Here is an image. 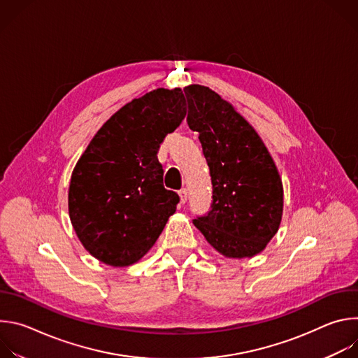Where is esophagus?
<instances>
[{
	"label": "esophagus",
	"instance_id": "1",
	"mask_svg": "<svg viewBox=\"0 0 358 358\" xmlns=\"http://www.w3.org/2000/svg\"><path fill=\"white\" fill-rule=\"evenodd\" d=\"M178 195H180L181 203H185L187 199H188V191H187V188H181V189L178 191Z\"/></svg>",
	"mask_w": 358,
	"mask_h": 358
}]
</instances>
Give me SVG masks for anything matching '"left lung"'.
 Wrapping results in <instances>:
<instances>
[{"label":"left lung","instance_id":"1","mask_svg":"<svg viewBox=\"0 0 358 358\" xmlns=\"http://www.w3.org/2000/svg\"><path fill=\"white\" fill-rule=\"evenodd\" d=\"M187 123L198 131L213 182L207 215L194 225L227 258H252L279 229L283 187L259 134L207 86L184 87Z\"/></svg>","mask_w":358,"mask_h":358}]
</instances>
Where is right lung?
I'll list each match as a JSON object with an SVG mask.
<instances>
[{"instance_id":"add662e5","label":"right lung","mask_w":358,"mask_h":358,"mask_svg":"<svg viewBox=\"0 0 358 358\" xmlns=\"http://www.w3.org/2000/svg\"><path fill=\"white\" fill-rule=\"evenodd\" d=\"M187 115L180 87L133 99L94 134L69 184V217L85 249L106 265L140 261L180 196L163 185L157 151Z\"/></svg>"}]
</instances>
